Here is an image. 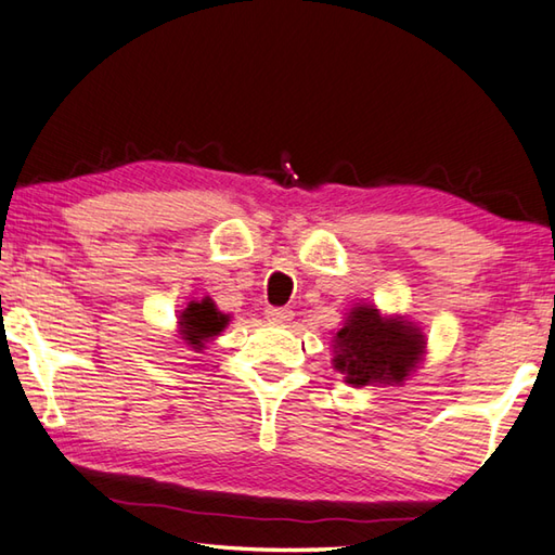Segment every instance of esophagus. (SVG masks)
<instances>
[{"mask_svg": "<svg viewBox=\"0 0 555 555\" xmlns=\"http://www.w3.org/2000/svg\"><path fill=\"white\" fill-rule=\"evenodd\" d=\"M264 314L271 324H288L293 320V310L288 308H267Z\"/></svg>", "mask_w": 555, "mask_h": 555, "instance_id": "esophagus-1", "label": "esophagus"}]
</instances>
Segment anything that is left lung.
I'll list each match as a JSON object with an SVG mask.
<instances>
[{
    "label": "left lung",
    "instance_id": "1",
    "mask_svg": "<svg viewBox=\"0 0 555 555\" xmlns=\"http://www.w3.org/2000/svg\"><path fill=\"white\" fill-rule=\"evenodd\" d=\"M426 336L404 318H383L375 306H356L334 336V367L353 387L399 385L421 363Z\"/></svg>",
    "mask_w": 555,
    "mask_h": 555
}]
</instances>
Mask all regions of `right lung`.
Here are the masks:
<instances>
[{"instance_id":"right-lung-1","label":"right lung","mask_w":555,"mask_h":555,"mask_svg":"<svg viewBox=\"0 0 555 555\" xmlns=\"http://www.w3.org/2000/svg\"><path fill=\"white\" fill-rule=\"evenodd\" d=\"M228 322H231V318L216 308L214 300L206 296L202 300L188 302V308L180 312L178 327L184 344L194 351H202L206 349V344H209L214 336H219L225 330Z\"/></svg>"}]
</instances>
